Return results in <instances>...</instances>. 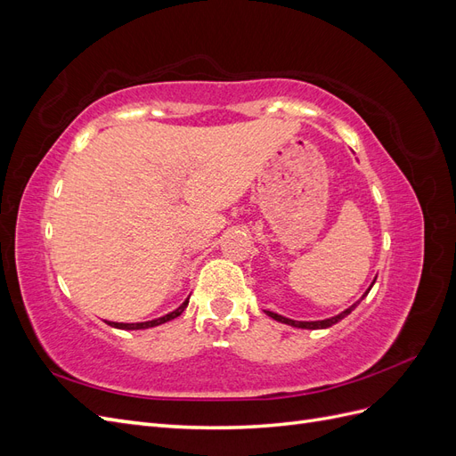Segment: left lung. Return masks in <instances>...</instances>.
Instances as JSON below:
<instances>
[{
	"instance_id": "obj_1",
	"label": "left lung",
	"mask_w": 456,
	"mask_h": 456,
	"mask_svg": "<svg viewBox=\"0 0 456 456\" xmlns=\"http://www.w3.org/2000/svg\"><path fill=\"white\" fill-rule=\"evenodd\" d=\"M375 285V281L370 283V287ZM370 287L367 289L365 291V295L363 297H367L369 295V291H370ZM363 297H362V300H363ZM362 300H357L354 306H350L348 310H344V312H340L338 315H335V317H329V320H322V322H295V320H289V317H283V315H280V314H275V312H266L272 320H275V322H281V323H287V325H291V327H298V329H327V327H330V325H335V323H338L340 320H344V317H346L357 305H360Z\"/></svg>"
}]
</instances>
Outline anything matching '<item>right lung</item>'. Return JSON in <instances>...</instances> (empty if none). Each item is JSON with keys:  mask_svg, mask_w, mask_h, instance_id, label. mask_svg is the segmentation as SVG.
<instances>
[{"mask_svg": "<svg viewBox=\"0 0 456 456\" xmlns=\"http://www.w3.org/2000/svg\"><path fill=\"white\" fill-rule=\"evenodd\" d=\"M188 306V300H184L181 306H178L176 310H173L171 314L163 315V317H158V320H151V322H142V323H118V322H108L110 327H116V329H127V330H136V329H150V327H156V325H161V323H167L171 320H175V317L181 315L184 312V308Z\"/></svg>", "mask_w": 456, "mask_h": 456, "instance_id": "obj_1", "label": "right lung"}]
</instances>
